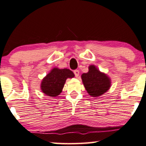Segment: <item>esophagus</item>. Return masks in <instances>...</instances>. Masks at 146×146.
I'll list each match as a JSON object with an SVG mask.
<instances>
[{"mask_svg": "<svg viewBox=\"0 0 146 146\" xmlns=\"http://www.w3.org/2000/svg\"><path fill=\"white\" fill-rule=\"evenodd\" d=\"M74 73L75 76H76V77H78L79 76V71L78 70H76L74 71Z\"/></svg>", "mask_w": 146, "mask_h": 146, "instance_id": "1", "label": "esophagus"}]
</instances>
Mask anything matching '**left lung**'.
<instances>
[{"label": "left lung", "mask_w": 146, "mask_h": 146, "mask_svg": "<svg viewBox=\"0 0 146 146\" xmlns=\"http://www.w3.org/2000/svg\"><path fill=\"white\" fill-rule=\"evenodd\" d=\"M84 87L90 96L98 98L107 92L111 87V79L95 65H90L89 72L81 75Z\"/></svg>", "instance_id": "1"}]
</instances>
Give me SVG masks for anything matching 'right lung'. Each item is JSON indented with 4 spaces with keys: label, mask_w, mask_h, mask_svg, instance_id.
Listing matches in <instances>:
<instances>
[{
    "label": "right lung",
    "mask_w": 146,
    "mask_h": 146,
    "mask_svg": "<svg viewBox=\"0 0 146 146\" xmlns=\"http://www.w3.org/2000/svg\"><path fill=\"white\" fill-rule=\"evenodd\" d=\"M73 77H74V74L69 69L53 68L42 80L41 91L47 96L53 98L58 96L62 93L67 78Z\"/></svg>",
    "instance_id": "obj_1"
}]
</instances>
